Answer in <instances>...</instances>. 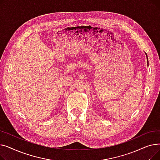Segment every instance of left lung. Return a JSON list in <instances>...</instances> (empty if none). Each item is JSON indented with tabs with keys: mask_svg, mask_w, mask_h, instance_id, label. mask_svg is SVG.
I'll use <instances>...</instances> for the list:
<instances>
[{
	"mask_svg": "<svg viewBox=\"0 0 160 160\" xmlns=\"http://www.w3.org/2000/svg\"><path fill=\"white\" fill-rule=\"evenodd\" d=\"M145 54H146V56H147V62H148V56H147V53L145 52Z\"/></svg>",
	"mask_w": 160,
	"mask_h": 160,
	"instance_id": "obj_1",
	"label": "left lung"
}]
</instances>
